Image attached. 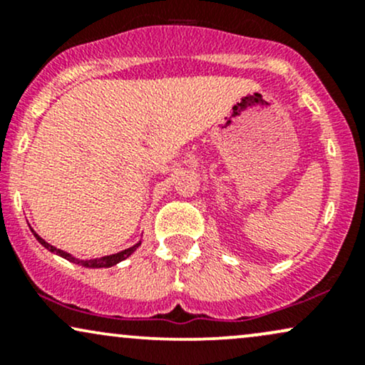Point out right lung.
Returning <instances> with one entry per match:
<instances>
[{"mask_svg": "<svg viewBox=\"0 0 365 365\" xmlns=\"http://www.w3.org/2000/svg\"><path fill=\"white\" fill-rule=\"evenodd\" d=\"M32 233H34V237L37 238V242H39V244L43 245V247H46V249L51 250V252H54V254L61 255V257L66 259V261H70V262H73V264H78V266H83V267H111V266H115V264H118L121 261H125V259H127V257H130V255L135 252V250L139 249V245H140V242H139V244L128 247V249L121 250V252H118V254L104 255V257H99V259H77V257H73L72 254L65 252V250L56 249V247H53L51 244H48V242L43 240V238L37 235L34 230H32Z\"/></svg>", "mask_w": 365, "mask_h": 365, "instance_id": "right-lung-1", "label": "right lung"}]
</instances>
